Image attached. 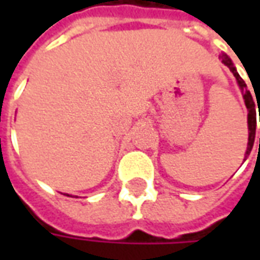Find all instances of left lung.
<instances>
[{"instance_id":"obj_1","label":"left lung","mask_w":260,"mask_h":260,"mask_svg":"<svg viewBox=\"0 0 260 260\" xmlns=\"http://www.w3.org/2000/svg\"><path fill=\"white\" fill-rule=\"evenodd\" d=\"M220 58H221V62L224 65H227L230 68V71L233 72V75L235 76V79L238 82V86L241 87V90H242V96H244V100H245V106L248 108V129H249V138H248V147H246V153H245V158L249 156V153L252 150V146H253V142H255V132H256V110H255V106H256V103H259L260 100L256 97V103H255V97H252L251 91L246 89V85L244 79L241 78L240 74L237 72V69L231 62V59L225 55V54H221L220 55ZM255 96H256V93H255ZM259 106V104H257ZM260 111V110H259ZM259 145H260V138H259ZM244 158V160H245Z\"/></svg>"}]
</instances>
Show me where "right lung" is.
<instances>
[{
    "label": "right lung",
    "instance_id": "add662e5",
    "mask_svg": "<svg viewBox=\"0 0 260 260\" xmlns=\"http://www.w3.org/2000/svg\"><path fill=\"white\" fill-rule=\"evenodd\" d=\"M68 196H69V195H68Z\"/></svg>",
    "mask_w": 260,
    "mask_h": 260
}]
</instances>
